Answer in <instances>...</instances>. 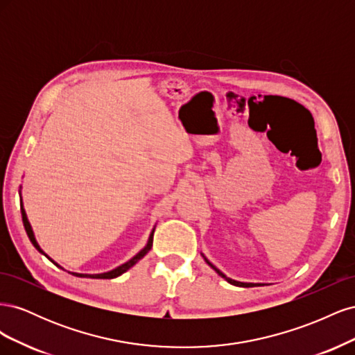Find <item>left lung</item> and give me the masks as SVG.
<instances>
[{
    "instance_id": "8db88e82",
    "label": "left lung",
    "mask_w": 355,
    "mask_h": 355,
    "mask_svg": "<svg viewBox=\"0 0 355 355\" xmlns=\"http://www.w3.org/2000/svg\"><path fill=\"white\" fill-rule=\"evenodd\" d=\"M202 257H204V261H206L207 263H209V266H211L213 268V270L214 271H216L222 278H225V280H227L230 284H234V286H239V287H253V286H261V284H254V283H243V282H237V280H232V278H230V277H227V275H225L222 271H219L218 270V268L216 266H214L211 262H209V259H207V257L206 256H204L202 254Z\"/></svg>"
}]
</instances>
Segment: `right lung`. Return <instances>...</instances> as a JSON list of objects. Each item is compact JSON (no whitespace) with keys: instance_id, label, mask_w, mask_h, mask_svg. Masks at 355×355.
Returning a JSON list of instances; mask_svg holds the SVG:
<instances>
[{"instance_id":"obj_1","label":"right lung","mask_w":355,"mask_h":355,"mask_svg":"<svg viewBox=\"0 0 355 355\" xmlns=\"http://www.w3.org/2000/svg\"><path fill=\"white\" fill-rule=\"evenodd\" d=\"M20 207H22V220H24V227H25V231H26V234H28V237H29V240H31V243L34 244V247L35 249L40 252V253H42L44 256H47L44 252L41 250V247L38 245V243H37V240H35V235H34V231H32V227H31V223H29V220H28V216H26V211H25V209H24V202H22V192H20ZM154 231H155V228L153 230V232H151V235H149V239H148V243H146V245L144 247V249L139 252L136 256H133L130 261H127L125 263H123V265H120V266H116V268H114V270H111V271H108V272H102V274H78V272H71L72 275H75V277H87V278H115V277H118V275H121V274H124L125 271H128L130 270V268L133 266V265H136L139 261L142 259V257L151 250V247H153V237H154ZM49 257V256H47ZM50 259V257H49ZM51 261V259H50ZM53 262V261H51ZM55 263V262H53ZM58 265V263H56ZM59 266V265H58Z\"/></svg>"}]
</instances>
